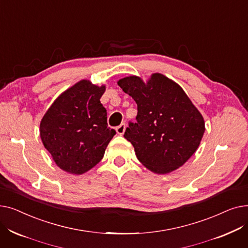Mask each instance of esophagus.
Listing matches in <instances>:
<instances>
[{
    "label": "esophagus",
    "mask_w": 248,
    "mask_h": 248,
    "mask_svg": "<svg viewBox=\"0 0 248 248\" xmlns=\"http://www.w3.org/2000/svg\"><path fill=\"white\" fill-rule=\"evenodd\" d=\"M124 131H125V124H120L119 126H116V128H115L116 134H117V135H121V136L124 135Z\"/></svg>",
    "instance_id": "esophagus-1"
}]
</instances>
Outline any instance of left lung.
<instances>
[{"instance_id":"1","label":"left lung","mask_w":248,"mask_h":248,"mask_svg":"<svg viewBox=\"0 0 248 248\" xmlns=\"http://www.w3.org/2000/svg\"><path fill=\"white\" fill-rule=\"evenodd\" d=\"M117 84L138 104L137 123L124 138L132 142L138 160L155 174L171 173L197 151L205 132L201 112L178 83L161 73L145 82L132 75Z\"/></svg>"}]
</instances>
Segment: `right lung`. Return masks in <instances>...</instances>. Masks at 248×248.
Wrapping results in <instances>:
<instances>
[{
  "instance_id": "obj_1",
  "label": "right lung",
  "mask_w": 248,
  "mask_h": 248,
  "mask_svg": "<svg viewBox=\"0 0 248 248\" xmlns=\"http://www.w3.org/2000/svg\"><path fill=\"white\" fill-rule=\"evenodd\" d=\"M104 91V84L82 79L63 91L43 115L40 138L61 170L82 175L103 158L115 135L100 103Z\"/></svg>"
}]
</instances>
